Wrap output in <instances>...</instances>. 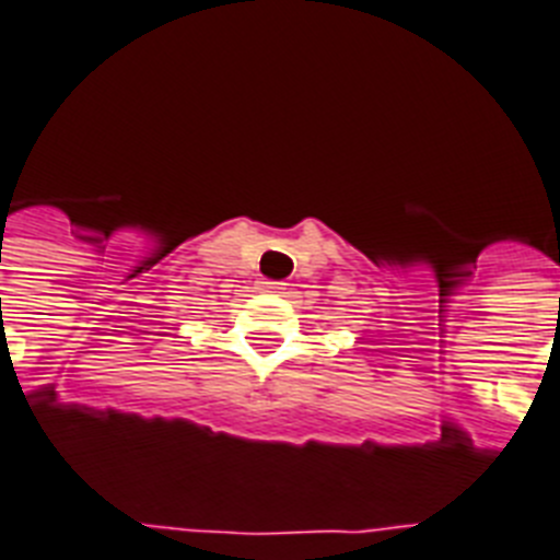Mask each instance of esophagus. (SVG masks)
Instances as JSON below:
<instances>
[{
    "mask_svg": "<svg viewBox=\"0 0 560 560\" xmlns=\"http://www.w3.org/2000/svg\"><path fill=\"white\" fill-rule=\"evenodd\" d=\"M261 290H265V293H281L284 284H281V281H261Z\"/></svg>",
    "mask_w": 560,
    "mask_h": 560,
    "instance_id": "34e87169",
    "label": "esophagus"
}]
</instances>
